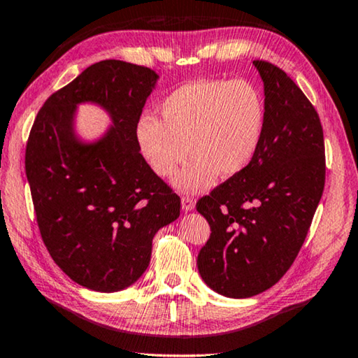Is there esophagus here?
I'll list each match as a JSON object with an SVG mask.
<instances>
[{
  "mask_svg": "<svg viewBox=\"0 0 358 358\" xmlns=\"http://www.w3.org/2000/svg\"><path fill=\"white\" fill-rule=\"evenodd\" d=\"M180 203H182V210H184V211H192V210L195 208V200H194V196L184 195L182 199H180Z\"/></svg>",
  "mask_w": 358,
  "mask_h": 358,
  "instance_id": "obj_1",
  "label": "esophagus"
}]
</instances>
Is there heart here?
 I'll return each mask as SVG.
<instances>
[{"label":"heart","mask_w":358,"mask_h":358,"mask_svg":"<svg viewBox=\"0 0 358 358\" xmlns=\"http://www.w3.org/2000/svg\"><path fill=\"white\" fill-rule=\"evenodd\" d=\"M159 116L162 121L152 115L138 119V152L164 179L178 174L187 152L194 155L176 180L182 192L208 189L217 176L242 174L255 159L266 126L263 95L247 80L189 82L163 98Z\"/></svg>","instance_id":"1"}]
</instances>
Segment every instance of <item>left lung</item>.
I'll list each match as a JSON object with an SVG mask.
<instances>
[{
  "mask_svg": "<svg viewBox=\"0 0 358 358\" xmlns=\"http://www.w3.org/2000/svg\"><path fill=\"white\" fill-rule=\"evenodd\" d=\"M266 126L255 159L196 201L211 234L196 258L206 286L245 299L274 286L295 260L324 189L320 116L282 69L253 61Z\"/></svg>",
  "mask_w": 358,
  "mask_h": 358,
  "instance_id": "obj_1",
  "label": "left lung"
}]
</instances>
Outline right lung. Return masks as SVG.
Wrapping results in <instances>:
<instances>
[{
    "label": "right lung",
    "instance_id": "1",
    "mask_svg": "<svg viewBox=\"0 0 358 358\" xmlns=\"http://www.w3.org/2000/svg\"><path fill=\"white\" fill-rule=\"evenodd\" d=\"M157 80L148 67L100 61L55 92L30 131L25 174L41 239L56 265L92 291L136 282L155 234L180 213V199L145 163L136 141ZM80 102H95L112 117L95 143H82L73 131Z\"/></svg>",
    "mask_w": 358,
    "mask_h": 358
}]
</instances>
